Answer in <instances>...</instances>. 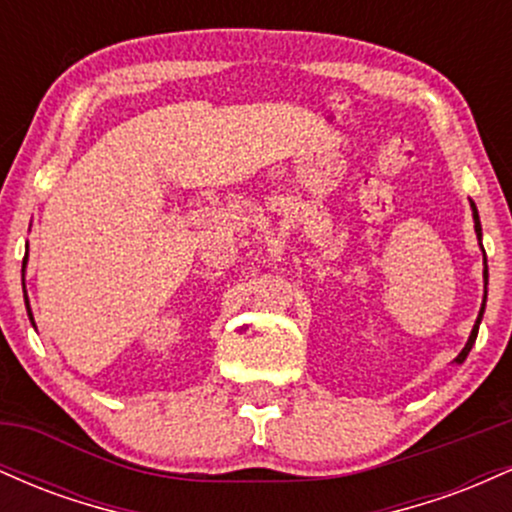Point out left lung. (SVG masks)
Segmentation results:
<instances>
[{
    "label": "left lung",
    "mask_w": 512,
    "mask_h": 512,
    "mask_svg": "<svg viewBox=\"0 0 512 512\" xmlns=\"http://www.w3.org/2000/svg\"><path fill=\"white\" fill-rule=\"evenodd\" d=\"M469 207H472V216H474V231H477V238H479V248H481V252H484V245H481V221H479V211H477V204H474V202H469ZM486 286H489V264H486V252H484V303H481L479 317H477V322H474V327H472V334H469L467 344H464V349L460 351V356L455 358V363H462L464 358H467L469 351H472L474 342H477V334H479L481 317H484V310H486Z\"/></svg>",
    "instance_id": "obj_1"
}]
</instances>
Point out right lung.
<instances>
[{
    "instance_id": "obj_1",
    "label": "right lung",
    "mask_w": 512,
    "mask_h": 512,
    "mask_svg": "<svg viewBox=\"0 0 512 512\" xmlns=\"http://www.w3.org/2000/svg\"><path fill=\"white\" fill-rule=\"evenodd\" d=\"M26 262H28V255L23 257V274H26ZM23 298H26V310H28V317H31V322H33V313H31V305H28V296H26V284H23ZM33 327H35V322H33Z\"/></svg>"
}]
</instances>
